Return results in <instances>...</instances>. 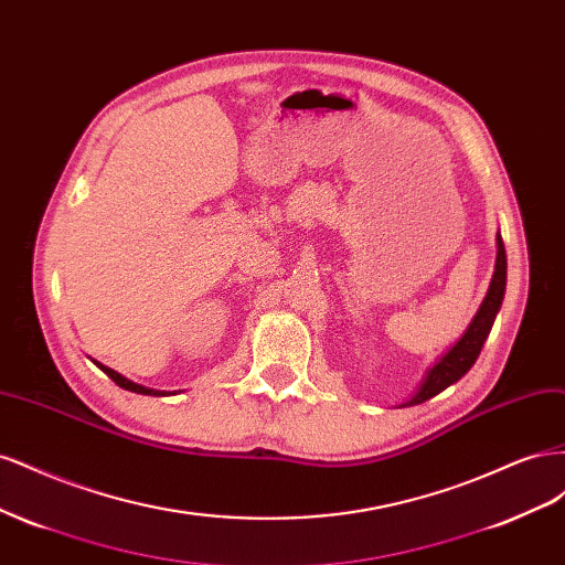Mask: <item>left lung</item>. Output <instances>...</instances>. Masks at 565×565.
Here are the masks:
<instances>
[{
	"label": "left lung",
	"mask_w": 565,
	"mask_h": 565,
	"mask_svg": "<svg viewBox=\"0 0 565 565\" xmlns=\"http://www.w3.org/2000/svg\"><path fill=\"white\" fill-rule=\"evenodd\" d=\"M504 287H507V252H504L502 237H498V262H494V276H492L490 289H488V295L481 303V309H478L476 318L471 320L469 330L461 334L457 344L429 370V374H426V380L422 382L419 391L407 403H403V407L405 405H419L424 401L434 398L436 393H440L443 388H448L450 384H455L457 380L465 377V374L471 370L478 353H481V349H483V341L490 334L494 316H498L500 306H502Z\"/></svg>",
	"instance_id": "8db88e82"
}]
</instances>
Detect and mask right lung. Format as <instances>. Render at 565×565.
<instances>
[{"label":"right lung","instance_id":"add662e5","mask_svg":"<svg viewBox=\"0 0 565 565\" xmlns=\"http://www.w3.org/2000/svg\"><path fill=\"white\" fill-rule=\"evenodd\" d=\"M96 365H98L100 370H104L117 386H122V388L134 391V393H146V396H164V391H156V388H146V386H141V384H134V382H129L127 377H122V374H119V372H115V370H110V367H106V365H100V363H96Z\"/></svg>","mask_w":565,"mask_h":565}]
</instances>
